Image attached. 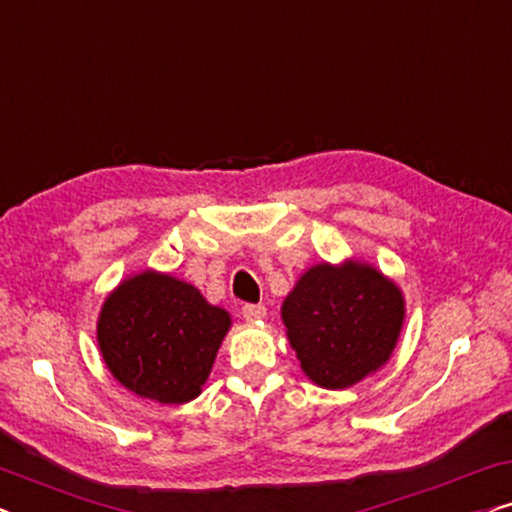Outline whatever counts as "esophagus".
Masks as SVG:
<instances>
[{
	"label": "esophagus",
	"mask_w": 512,
	"mask_h": 512,
	"mask_svg": "<svg viewBox=\"0 0 512 512\" xmlns=\"http://www.w3.org/2000/svg\"><path fill=\"white\" fill-rule=\"evenodd\" d=\"M242 317L247 321H261L265 317V305H244Z\"/></svg>",
	"instance_id": "34e87169"
}]
</instances>
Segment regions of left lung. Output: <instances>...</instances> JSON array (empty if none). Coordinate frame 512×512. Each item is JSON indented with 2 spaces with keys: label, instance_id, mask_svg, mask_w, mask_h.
<instances>
[{
  "label": "left lung",
  "instance_id": "1",
  "mask_svg": "<svg viewBox=\"0 0 512 512\" xmlns=\"http://www.w3.org/2000/svg\"><path fill=\"white\" fill-rule=\"evenodd\" d=\"M403 319L401 289L361 261L314 265L282 305L300 368L324 389H347L380 370L394 352Z\"/></svg>",
  "mask_w": 512,
  "mask_h": 512
}]
</instances>
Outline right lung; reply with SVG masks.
<instances>
[{
	"label": "right lung",
	"instance_id": "add662e5",
	"mask_svg": "<svg viewBox=\"0 0 512 512\" xmlns=\"http://www.w3.org/2000/svg\"><path fill=\"white\" fill-rule=\"evenodd\" d=\"M230 314L193 284L144 270L116 286L97 319V345L111 375L132 394L165 405L200 396Z\"/></svg>",
	"mask_w": 512,
	"mask_h": 512
}]
</instances>
